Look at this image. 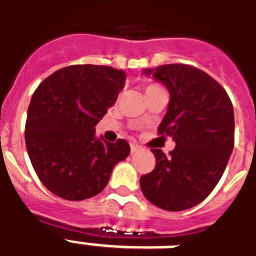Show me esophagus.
<instances>
[{
	"mask_svg": "<svg viewBox=\"0 0 256 256\" xmlns=\"http://www.w3.org/2000/svg\"><path fill=\"white\" fill-rule=\"evenodd\" d=\"M130 150H132V154H134V152H138L140 150V146H138V144H132Z\"/></svg>",
	"mask_w": 256,
	"mask_h": 256,
	"instance_id": "1",
	"label": "esophagus"
}]
</instances>
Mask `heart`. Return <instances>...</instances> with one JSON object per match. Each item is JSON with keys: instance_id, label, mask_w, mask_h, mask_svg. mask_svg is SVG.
Here are the masks:
<instances>
[{"instance_id": "heart-1", "label": "heart", "mask_w": 256, "mask_h": 256, "mask_svg": "<svg viewBox=\"0 0 256 256\" xmlns=\"http://www.w3.org/2000/svg\"><path fill=\"white\" fill-rule=\"evenodd\" d=\"M156 88V85H150V86H148V88ZM148 88H146V90H148Z\"/></svg>"}]
</instances>
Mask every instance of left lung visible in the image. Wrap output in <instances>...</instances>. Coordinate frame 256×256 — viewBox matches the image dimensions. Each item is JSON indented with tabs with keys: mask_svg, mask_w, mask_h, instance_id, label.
Segmentation results:
<instances>
[{
	"mask_svg": "<svg viewBox=\"0 0 256 256\" xmlns=\"http://www.w3.org/2000/svg\"><path fill=\"white\" fill-rule=\"evenodd\" d=\"M170 92L160 136H172L166 156L152 148L156 168L140 176L148 202L168 211L196 206L222 178L234 148V108L226 90L203 70L183 64L144 69Z\"/></svg>",
	"mask_w": 256,
	"mask_h": 256,
	"instance_id": "1",
	"label": "left lung"
}]
</instances>
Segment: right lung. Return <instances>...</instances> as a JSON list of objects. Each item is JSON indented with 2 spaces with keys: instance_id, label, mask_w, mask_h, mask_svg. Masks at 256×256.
Instances as JSON below:
<instances>
[{
  "instance_id": "1",
  "label": "right lung",
  "mask_w": 256,
  "mask_h": 256,
  "mask_svg": "<svg viewBox=\"0 0 256 256\" xmlns=\"http://www.w3.org/2000/svg\"><path fill=\"white\" fill-rule=\"evenodd\" d=\"M126 74L110 66L72 65L44 80L34 92L25 124L30 162L42 184L60 198L84 200L100 194L118 162L124 140L96 136V124L116 104Z\"/></svg>"
}]
</instances>
